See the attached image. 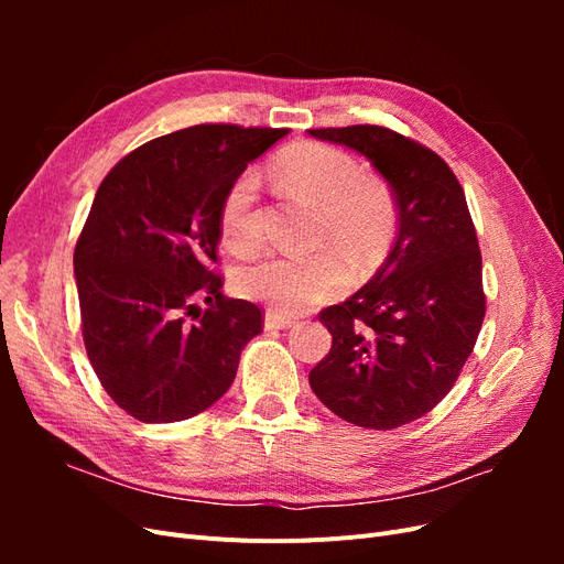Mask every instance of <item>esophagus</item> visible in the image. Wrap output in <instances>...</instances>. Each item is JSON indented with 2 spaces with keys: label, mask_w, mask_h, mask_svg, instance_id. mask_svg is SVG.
I'll list each match as a JSON object with an SVG mask.
<instances>
[{
  "label": "esophagus",
  "mask_w": 564,
  "mask_h": 564,
  "mask_svg": "<svg viewBox=\"0 0 564 564\" xmlns=\"http://www.w3.org/2000/svg\"><path fill=\"white\" fill-rule=\"evenodd\" d=\"M292 324H296V319L294 317H289V315H280V313H265V329L268 332H275V329H289L292 327Z\"/></svg>",
  "instance_id": "1"
}]
</instances>
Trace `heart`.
Returning <instances> with one entry per match:
<instances>
[{
	"mask_svg": "<svg viewBox=\"0 0 564 564\" xmlns=\"http://www.w3.org/2000/svg\"><path fill=\"white\" fill-rule=\"evenodd\" d=\"M270 174L289 193L319 209V245L336 247L360 272L383 259L395 232V204L386 185L365 176L362 164L350 152L324 143H294L278 152ZM218 228L220 240L235 253H247L259 245V176L251 169L226 187ZM339 254L322 249L311 256H268L237 270L235 289L275 313L296 315L348 286L350 268Z\"/></svg>",
	"mask_w": 564,
	"mask_h": 564,
	"instance_id": "b5f03b06",
	"label": "heart"
}]
</instances>
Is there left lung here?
<instances>
[{
	"instance_id": "obj_1",
	"label": "left lung",
	"mask_w": 564,
	"mask_h": 564,
	"mask_svg": "<svg viewBox=\"0 0 564 564\" xmlns=\"http://www.w3.org/2000/svg\"><path fill=\"white\" fill-rule=\"evenodd\" d=\"M365 155L390 183L398 237L371 282L319 322L332 350L311 371L324 406L390 431L447 395L485 319L482 256L464 187L437 152L386 127L308 129Z\"/></svg>"
}]
</instances>
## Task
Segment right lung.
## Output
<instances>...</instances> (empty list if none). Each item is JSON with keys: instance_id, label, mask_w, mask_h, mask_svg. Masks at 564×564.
<instances>
[{"instance_id": "1", "label": "right lung", "mask_w": 564, "mask_h": 564, "mask_svg": "<svg viewBox=\"0 0 564 564\" xmlns=\"http://www.w3.org/2000/svg\"><path fill=\"white\" fill-rule=\"evenodd\" d=\"M286 133L187 127L135 148L100 183L75 247L82 336L100 386L129 416L174 423L209 409L261 334V308L220 292L218 207L230 181ZM199 300L210 303L204 312Z\"/></svg>"}]
</instances>
